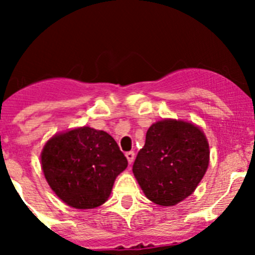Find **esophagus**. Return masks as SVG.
I'll use <instances>...</instances> for the list:
<instances>
[{
	"label": "esophagus",
	"instance_id": "obj_1",
	"mask_svg": "<svg viewBox=\"0 0 255 255\" xmlns=\"http://www.w3.org/2000/svg\"><path fill=\"white\" fill-rule=\"evenodd\" d=\"M126 158H127L128 163L130 164L134 160V153H133V151H127V153H126Z\"/></svg>",
	"mask_w": 255,
	"mask_h": 255
}]
</instances>
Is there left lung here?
<instances>
[{"label": "left lung", "instance_id": "1", "mask_svg": "<svg viewBox=\"0 0 255 255\" xmlns=\"http://www.w3.org/2000/svg\"><path fill=\"white\" fill-rule=\"evenodd\" d=\"M208 163V142L197 126L163 120L149 127L133 174L150 201L174 206L195 191Z\"/></svg>", "mask_w": 255, "mask_h": 255}]
</instances>
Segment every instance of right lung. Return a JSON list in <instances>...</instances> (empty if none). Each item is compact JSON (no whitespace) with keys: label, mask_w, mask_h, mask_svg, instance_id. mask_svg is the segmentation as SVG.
<instances>
[{"label":"right lung","mask_w":255,"mask_h":255,"mask_svg":"<svg viewBox=\"0 0 255 255\" xmlns=\"http://www.w3.org/2000/svg\"><path fill=\"white\" fill-rule=\"evenodd\" d=\"M42 169L56 196L80 210L101 206L127 158L109 133L80 127L59 133L45 143Z\"/></svg>","instance_id":"right-lung-1"}]
</instances>
